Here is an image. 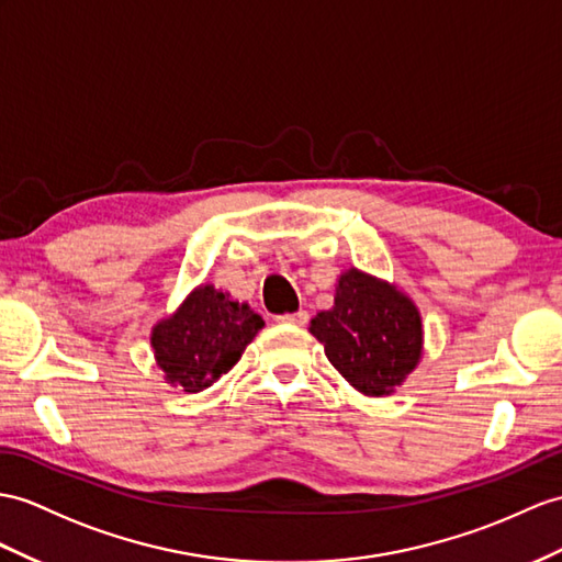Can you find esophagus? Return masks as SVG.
I'll use <instances>...</instances> for the list:
<instances>
[{
	"instance_id": "34e87169",
	"label": "esophagus",
	"mask_w": 562,
	"mask_h": 562,
	"mask_svg": "<svg viewBox=\"0 0 562 562\" xmlns=\"http://www.w3.org/2000/svg\"><path fill=\"white\" fill-rule=\"evenodd\" d=\"M310 314L305 310H297V312H291V314H281V317H277L279 324H291V326H303L307 324Z\"/></svg>"
}]
</instances>
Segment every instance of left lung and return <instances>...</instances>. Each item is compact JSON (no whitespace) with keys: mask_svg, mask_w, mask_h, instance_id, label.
Masks as SVG:
<instances>
[{"mask_svg":"<svg viewBox=\"0 0 562 562\" xmlns=\"http://www.w3.org/2000/svg\"><path fill=\"white\" fill-rule=\"evenodd\" d=\"M310 334L324 346L338 374L372 398L395 393L424 355V326L415 300L358 267L340 271L334 307L317 312Z\"/></svg>","mask_w":562,"mask_h":562,"instance_id":"obj_1","label":"left lung"}]
</instances>
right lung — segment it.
I'll use <instances>...</instances> for the list:
<instances>
[{
	"mask_svg": "<svg viewBox=\"0 0 562 562\" xmlns=\"http://www.w3.org/2000/svg\"><path fill=\"white\" fill-rule=\"evenodd\" d=\"M265 319L228 291L200 283L149 334L164 384L200 393L228 374Z\"/></svg>",
	"mask_w": 562,
	"mask_h": 562,
	"instance_id": "add662e5",
	"label": "right lung"
}]
</instances>
